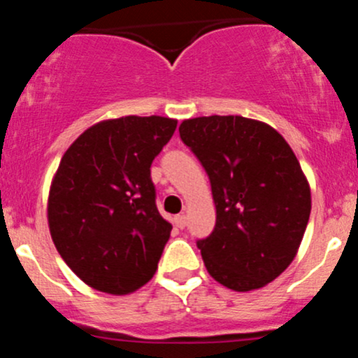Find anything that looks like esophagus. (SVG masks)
Listing matches in <instances>:
<instances>
[{"label":"esophagus","instance_id":"obj_1","mask_svg":"<svg viewBox=\"0 0 358 358\" xmlns=\"http://www.w3.org/2000/svg\"><path fill=\"white\" fill-rule=\"evenodd\" d=\"M173 224L182 229V227H186V224H188V218H186V215H176V217H173Z\"/></svg>","mask_w":358,"mask_h":358}]
</instances>
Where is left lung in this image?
<instances>
[{"label":"left lung","instance_id":"left-lung-1","mask_svg":"<svg viewBox=\"0 0 358 358\" xmlns=\"http://www.w3.org/2000/svg\"><path fill=\"white\" fill-rule=\"evenodd\" d=\"M179 134L211 182L217 222L197 242L208 273L236 292L262 289L292 264L308 224L296 154L276 129L243 116L185 120Z\"/></svg>","mask_w":358,"mask_h":358}]
</instances>
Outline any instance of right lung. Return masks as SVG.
I'll list each match as a JSON object with an SVG mask.
<instances>
[{"label":"right lung","instance_id":"obj_1","mask_svg":"<svg viewBox=\"0 0 358 358\" xmlns=\"http://www.w3.org/2000/svg\"><path fill=\"white\" fill-rule=\"evenodd\" d=\"M176 127L163 116L103 120L64 152L48 226L62 260L91 289L125 296L156 274L172 224L157 211L150 164Z\"/></svg>","mask_w":358,"mask_h":358}]
</instances>
